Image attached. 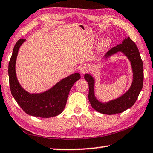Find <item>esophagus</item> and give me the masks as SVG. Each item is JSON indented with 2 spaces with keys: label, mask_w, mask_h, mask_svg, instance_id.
<instances>
[{
  "label": "esophagus",
  "mask_w": 153,
  "mask_h": 153,
  "mask_svg": "<svg viewBox=\"0 0 153 153\" xmlns=\"http://www.w3.org/2000/svg\"><path fill=\"white\" fill-rule=\"evenodd\" d=\"M88 67L86 65L82 66V67H81L80 69H79V71H80V74L82 75L85 74L86 72H88Z\"/></svg>",
  "instance_id": "1"
}]
</instances>
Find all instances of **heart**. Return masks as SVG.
<instances>
[{
  "label": "heart",
  "instance_id": "heart-1",
  "mask_svg": "<svg viewBox=\"0 0 153 153\" xmlns=\"http://www.w3.org/2000/svg\"><path fill=\"white\" fill-rule=\"evenodd\" d=\"M109 43H110V41H109L108 39H106V40H102L100 44V48L101 49H104L105 48H106L108 46Z\"/></svg>",
  "mask_w": 153,
  "mask_h": 153
}]
</instances>
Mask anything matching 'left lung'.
I'll return each mask as SVG.
<instances>
[{"mask_svg": "<svg viewBox=\"0 0 153 153\" xmlns=\"http://www.w3.org/2000/svg\"><path fill=\"white\" fill-rule=\"evenodd\" d=\"M117 52H122L130 60L133 74V79L131 87L120 97L105 103L100 102L95 96L94 78L88 74L84 75V78L88 84V100L91 106L97 112L106 115L122 113L133 106L143 87V62L135 43L129 37L125 38L122 44L118 45L117 46L109 50L104 56V58L107 59Z\"/></svg>", "mask_w": 153, "mask_h": 153, "instance_id": "8db88e82", "label": "left lung"}]
</instances>
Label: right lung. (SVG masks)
Wrapping results in <instances>:
<instances>
[{"label": "right lung", "mask_w": 153, "mask_h": 153, "mask_svg": "<svg viewBox=\"0 0 153 153\" xmlns=\"http://www.w3.org/2000/svg\"><path fill=\"white\" fill-rule=\"evenodd\" d=\"M25 41V39H20L17 41L9 62L8 74L11 94L18 105L29 115L49 118L60 115L65 108L71 88L74 84L80 78V74L75 73L70 75L43 93L27 92L18 82L16 74L18 52Z\"/></svg>", "instance_id": "add662e5"}]
</instances>
